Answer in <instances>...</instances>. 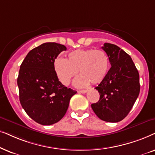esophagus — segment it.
I'll return each instance as SVG.
<instances>
[{
  "label": "esophagus",
  "instance_id": "1",
  "mask_svg": "<svg viewBox=\"0 0 155 155\" xmlns=\"http://www.w3.org/2000/svg\"><path fill=\"white\" fill-rule=\"evenodd\" d=\"M78 92L81 93V94H86V93L87 92V90H81V91H79Z\"/></svg>",
  "mask_w": 155,
  "mask_h": 155
}]
</instances>
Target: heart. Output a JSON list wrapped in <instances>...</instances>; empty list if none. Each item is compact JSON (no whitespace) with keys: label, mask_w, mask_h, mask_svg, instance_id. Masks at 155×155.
<instances>
[{"label":"heart","mask_w":155,"mask_h":155,"mask_svg":"<svg viewBox=\"0 0 155 155\" xmlns=\"http://www.w3.org/2000/svg\"><path fill=\"white\" fill-rule=\"evenodd\" d=\"M110 61L108 55L101 49H76L67 54L66 59L58 58L54 68L59 81L69 85L79 70L81 74L74 81V85L83 87L90 84L101 83L108 74Z\"/></svg>","instance_id":"obj_1"}]
</instances>
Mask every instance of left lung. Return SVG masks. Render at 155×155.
<instances>
[{
    "label": "left lung",
    "instance_id": "obj_1",
    "mask_svg": "<svg viewBox=\"0 0 155 155\" xmlns=\"http://www.w3.org/2000/svg\"><path fill=\"white\" fill-rule=\"evenodd\" d=\"M102 49L111 67L104 81L96 87L99 101L91 104L102 120L117 123L127 116L140 94V76L130 56L117 45L105 43Z\"/></svg>",
    "mask_w": 155,
    "mask_h": 155
}]
</instances>
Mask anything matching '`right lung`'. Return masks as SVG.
Instances as JSON below:
<instances>
[{
    "label": "right lung",
    "mask_w": 155,
    "mask_h": 155,
    "mask_svg": "<svg viewBox=\"0 0 155 155\" xmlns=\"http://www.w3.org/2000/svg\"><path fill=\"white\" fill-rule=\"evenodd\" d=\"M64 45L46 42L29 51L20 67L18 77L21 106L39 124L50 125L64 116L76 91L59 81L54 68L55 59Z\"/></svg>",
    "instance_id": "1"
}]
</instances>
